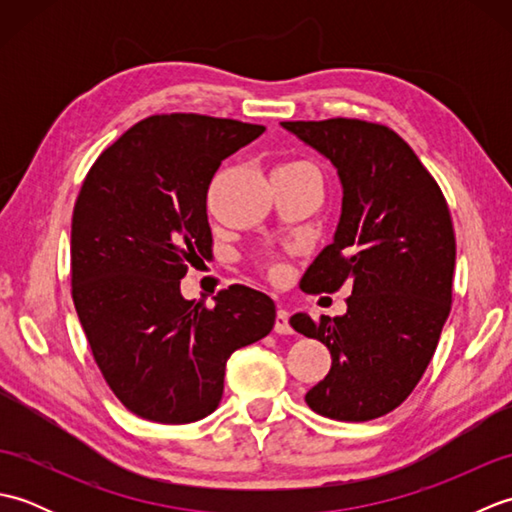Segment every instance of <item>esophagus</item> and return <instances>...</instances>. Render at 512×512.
<instances>
[{"label": "esophagus", "mask_w": 512, "mask_h": 512, "mask_svg": "<svg viewBox=\"0 0 512 512\" xmlns=\"http://www.w3.org/2000/svg\"><path fill=\"white\" fill-rule=\"evenodd\" d=\"M290 312L279 308L277 310V317H275V332L277 334H292V325H290Z\"/></svg>", "instance_id": "esophagus-1"}]
</instances>
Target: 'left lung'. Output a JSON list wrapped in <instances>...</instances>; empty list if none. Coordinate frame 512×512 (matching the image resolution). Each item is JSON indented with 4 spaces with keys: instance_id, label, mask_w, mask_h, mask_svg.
<instances>
[{
    "instance_id": "left-lung-1",
    "label": "left lung",
    "mask_w": 512,
    "mask_h": 512,
    "mask_svg": "<svg viewBox=\"0 0 512 512\" xmlns=\"http://www.w3.org/2000/svg\"><path fill=\"white\" fill-rule=\"evenodd\" d=\"M281 127L328 158L343 187L341 217L301 279L306 292L350 286L343 317L290 319L328 345L332 367L306 402L343 422L385 416L418 385L451 312L455 235L447 200L389 127L330 118Z\"/></svg>"
}]
</instances>
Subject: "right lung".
Returning a JSON list of instances; mask_svg holds the SVG:
<instances>
[{
	"instance_id": "1",
	"label": "right lung",
	"mask_w": 512,
	"mask_h": 512,
	"mask_svg": "<svg viewBox=\"0 0 512 512\" xmlns=\"http://www.w3.org/2000/svg\"><path fill=\"white\" fill-rule=\"evenodd\" d=\"M264 125L202 114L149 116L107 147L72 215V299L107 385L136 416L187 424L217 409L226 361L273 330L275 301L231 286L215 306L180 279L211 255L206 191L222 160Z\"/></svg>"
}]
</instances>
